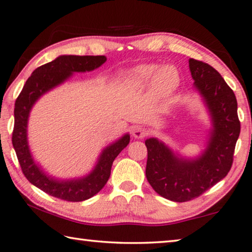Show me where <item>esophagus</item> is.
<instances>
[{
  "label": "esophagus",
  "instance_id": "1",
  "mask_svg": "<svg viewBox=\"0 0 252 252\" xmlns=\"http://www.w3.org/2000/svg\"><path fill=\"white\" fill-rule=\"evenodd\" d=\"M148 134L149 131L141 126H135L134 129L132 130V135H133L135 139H143L144 136H147Z\"/></svg>",
  "mask_w": 252,
  "mask_h": 252
}]
</instances>
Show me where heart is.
<instances>
[{
	"mask_svg": "<svg viewBox=\"0 0 252 252\" xmlns=\"http://www.w3.org/2000/svg\"><path fill=\"white\" fill-rule=\"evenodd\" d=\"M119 85L127 91L141 90L152 83L157 93L171 92L179 82L178 71L173 65L160 66L155 63H144L127 70L119 76Z\"/></svg>",
	"mask_w": 252,
	"mask_h": 252,
	"instance_id": "heart-1",
	"label": "heart"
}]
</instances>
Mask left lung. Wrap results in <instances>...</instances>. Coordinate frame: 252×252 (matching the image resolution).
Segmentation results:
<instances>
[{
	"mask_svg": "<svg viewBox=\"0 0 252 252\" xmlns=\"http://www.w3.org/2000/svg\"><path fill=\"white\" fill-rule=\"evenodd\" d=\"M189 69L210 116L206 148L198 157L187 158L159 139L146 140L148 181L158 194L174 202L199 197L227 176L240 134L236 95L219 72L194 59L189 60Z\"/></svg>",
	"mask_w": 252,
	"mask_h": 252,
	"instance_id": "left-lung-1",
	"label": "left lung"
}]
</instances>
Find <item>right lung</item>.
Segmentation results:
<instances>
[{"label":"right lung","mask_w":252,"mask_h":252,"mask_svg":"<svg viewBox=\"0 0 252 252\" xmlns=\"http://www.w3.org/2000/svg\"><path fill=\"white\" fill-rule=\"evenodd\" d=\"M106 61L104 55H60L53 61L37 67L25 82L15 101L14 130L12 143L25 178L33 186L52 197L80 202L95 195L108 182L116 158L130 142L126 133L101 151L90 172L74 179H59L46 173L34 160L28 141V123L33 105L45 93L69 80L74 73L90 72Z\"/></svg>","instance_id":"obj_1"}]
</instances>
